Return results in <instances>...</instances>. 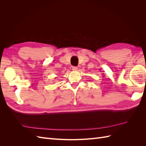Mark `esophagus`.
<instances>
[{
    "label": "esophagus",
    "mask_w": 146,
    "mask_h": 146,
    "mask_svg": "<svg viewBox=\"0 0 146 146\" xmlns=\"http://www.w3.org/2000/svg\"><path fill=\"white\" fill-rule=\"evenodd\" d=\"M72 69L73 71H76V70H77V67H76V66H73Z\"/></svg>",
    "instance_id": "34e87169"
}]
</instances>
